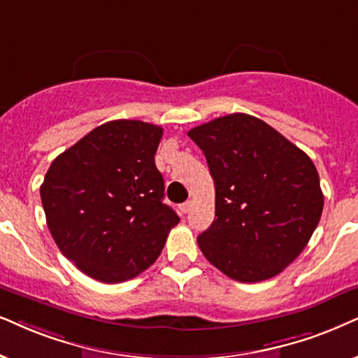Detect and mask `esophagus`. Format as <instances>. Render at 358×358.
Returning <instances> with one entry per match:
<instances>
[{
    "label": "esophagus",
    "instance_id": "1",
    "mask_svg": "<svg viewBox=\"0 0 358 358\" xmlns=\"http://www.w3.org/2000/svg\"><path fill=\"white\" fill-rule=\"evenodd\" d=\"M189 210H192V201H187L183 203V205H180V211H182L183 215H187Z\"/></svg>",
    "mask_w": 358,
    "mask_h": 358
}]
</instances>
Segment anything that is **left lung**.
I'll return each instance as SVG.
<instances>
[{
    "instance_id": "1",
    "label": "left lung",
    "mask_w": 358,
    "mask_h": 358,
    "mask_svg": "<svg viewBox=\"0 0 358 358\" xmlns=\"http://www.w3.org/2000/svg\"><path fill=\"white\" fill-rule=\"evenodd\" d=\"M215 180V220L198 246L239 282L278 275L301 255L324 208L319 173L306 152L257 117L229 114L194 127Z\"/></svg>"
}]
</instances>
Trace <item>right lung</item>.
I'll return each instance as SVG.
<instances>
[{"label": "right lung", "instance_id": "add662e5", "mask_svg": "<svg viewBox=\"0 0 358 358\" xmlns=\"http://www.w3.org/2000/svg\"><path fill=\"white\" fill-rule=\"evenodd\" d=\"M164 129L112 120L54 158L41 185L48 228L67 259L106 284L132 279L164 250L178 215L155 153Z\"/></svg>", "mask_w": 358, "mask_h": 358}]
</instances>
